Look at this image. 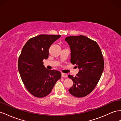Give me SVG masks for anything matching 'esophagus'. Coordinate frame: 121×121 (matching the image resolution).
<instances>
[{
  "mask_svg": "<svg viewBox=\"0 0 121 121\" xmlns=\"http://www.w3.org/2000/svg\"><path fill=\"white\" fill-rule=\"evenodd\" d=\"M61 77H62V78H66V77H67V75L66 73H61Z\"/></svg>",
  "mask_w": 121,
  "mask_h": 121,
  "instance_id": "34e87169",
  "label": "esophagus"
}]
</instances>
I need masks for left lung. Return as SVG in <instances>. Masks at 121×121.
Instances as JSON below:
<instances>
[{
    "mask_svg": "<svg viewBox=\"0 0 121 121\" xmlns=\"http://www.w3.org/2000/svg\"><path fill=\"white\" fill-rule=\"evenodd\" d=\"M71 50L70 62L80 69L75 77L69 75L73 84L69 92L74 97H85L94 90L100 80L104 61L98 43L88 37L80 35L65 38Z\"/></svg>",
    "mask_w": 121,
    "mask_h": 121,
    "instance_id": "1",
    "label": "left lung"
}]
</instances>
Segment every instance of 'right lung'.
Listing matches in <instances>:
<instances>
[{
	"mask_svg": "<svg viewBox=\"0 0 121 121\" xmlns=\"http://www.w3.org/2000/svg\"><path fill=\"white\" fill-rule=\"evenodd\" d=\"M61 35H40L30 39L24 45L18 61L21 80L28 91L37 98L46 97L61 78L58 70L47 69L43 60L48 57L51 45Z\"/></svg>",
	"mask_w": 121,
	"mask_h": 121,
	"instance_id": "add662e5",
	"label": "right lung"
}]
</instances>
